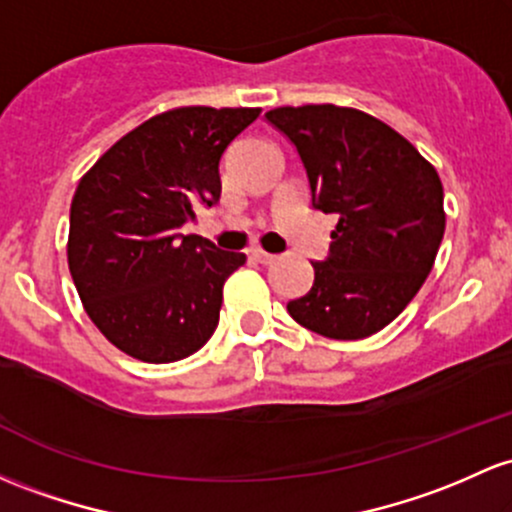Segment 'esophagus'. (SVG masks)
Segmentation results:
<instances>
[{
    "label": "esophagus",
    "instance_id": "1",
    "mask_svg": "<svg viewBox=\"0 0 512 512\" xmlns=\"http://www.w3.org/2000/svg\"><path fill=\"white\" fill-rule=\"evenodd\" d=\"M252 257H255L260 265H272V262L277 260V255H272V252H265V250H252Z\"/></svg>",
    "mask_w": 512,
    "mask_h": 512
}]
</instances>
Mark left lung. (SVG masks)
<instances>
[{"mask_svg": "<svg viewBox=\"0 0 512 512\" xmlns=\"http://www.w3.org/2000/svg\"><path fill=\"white\" fill-rule=\"evenodd\" d=\"M265 119L299 153L313 209L338 216L328 257L311 262V291L286 311L323 338L379 333L413 301L440 250L435 167L401 133L347 106H282Z\"/></svg>", "mask_w": 512, "mask_h": 512, "instance_id": "8db88e82", "label": "left lung"}]
</instances>
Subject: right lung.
<instances>
[{
  "label": "right lung",
  "instance_id": "obj_1",
  "mask_svg": "<svg viewBox=\"0 0 512 512\" xmlns=\"http://www.w3.org/2000/svg\"><path fill=\"white\" fill-rule=\"evenodd\" d=\"M260 109L184 106L140 123L80 179L67 265L92 323L143 362L194 355L218 325L243 252L184 235L221 196L218 162Z\"/></svg>",
  "mask_w": 512,
  "mask_h": 512
}]
</instances>
